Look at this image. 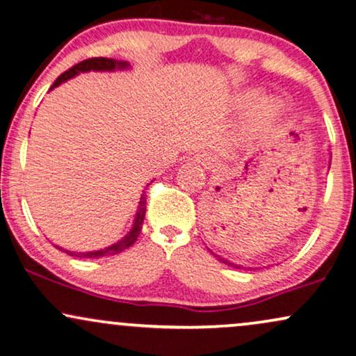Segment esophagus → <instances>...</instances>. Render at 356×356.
Instances as JSON below:
<instances>
[{"mask_svg":"<svg viewBox=\"0 0 356 356\" xmlns=\"http://www.w3.org/2000/svg\"><path fill=\"white\" fill-rule=\"evenodd\" d=\"M197 161H199V163H202V164H211V163H213V157H211L210 154H199Z\"/></svg>","mask_w":356,"mask_h":356,"instance_id":"esophagus-1","label":"esophagus"}]
</instances>
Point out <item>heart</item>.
Wrapping results in <instances>:
<instances>
[{"label":"heart","instance_id":"heart-1","mask_svg":"<svg viewBox=\"0 0 356 356\" xmlns=\"http://www.w3.org/2000/svg\"><path fill=\"white\" fill-rule=\"evenodd\" d=\"M259 100H261V93L258 92V90H246V92H243L238 95L236 103L241 108H251V106H254ZM279 111H281V108H279L276 102H273V100L264 102L263 105L259 106L258 115H256V121H258L259 124H266V123H269V121H273L274 118H276V116L279 115Z\"/></svg>","mask_w":356,"mask_h":356}]
</instances>
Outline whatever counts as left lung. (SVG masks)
<instances>
[{
    "label": "left lung",
    "instance_id": "left-lung-1",
    "mask_svg": "<svg viewBox=\"0 0 356 356\" xmlns=\"http://www.w3.org/2000/svg\"><path fill=\"white\" fill-rule=\"evenodd\" d=\"M213 256H217V254H215L213 253ZM217 258L220 259V261H222V263H225V264H228V266H232V268H241V266H238V264H235V263H230V261H228V259H223V258H220V256H217ZM251 269V268H250Z\"/></svg>",
    "mask_w": 356,
    "mask_h": 356
}]
</instances>
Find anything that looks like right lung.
Segmentation results:
<instances>
[{
	"label": "right lung",
	"mask_w": 356,
	"mask_h": 356,
	"mask_svg": "<svg viewBox=\"0 0 356 356\" xmlns=\"http://www.w3.org/2000/svg\"><path fill=\"white\" fill-rule=\"evenodd\" d=\"M129 64L128 62H121V60H115V58H106V57H93V58H87V60L80 62V64L74 65L72 69H69L67 72L58 77L54 85L51 87L56 88L58 87L60 83L67 82V80L75 77V75H79L80 72H90V70H95V72H113V70H124L128 69ZM145 215H146V195L143 193L141 199H139V205H138V211H136V217H134V222H133V227L131 230L128 232V235L124 238H121L118 243H115V245L111 246H106V248L103 250H97V251H87V253H75V251H69V250H62V248H57L65 251L67 254L70 256H77V258H102V256H111V254H118L121 251H124L126 248H129V246L133 245L134 241L138 240L139 233H141V228H143V222H145Z\"/></svg>",
	"instance_id": "add662e5"
}]
</instances>
